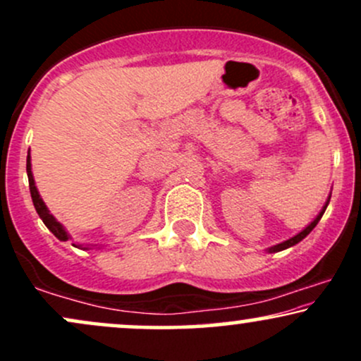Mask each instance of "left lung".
Wrapping results in <instances>:
<instances>
[{"label":"left lung","instance_id":"left-lung-1","mask_svg":"<svg viewBox=\"0 0 361 361\" xmlns=\"http://www.w3.org/2000/svg\"><path fill=\"white\" fill-rule=\"evenodd\" d=\"M329 198L331 197H327V200H326V204H324V207H322V210L321 212L317 214V217L314 219L312 222L309 224L307 227H305V229H302L299 234H295L293 235V238H290V239H287V241H283V243H280V244H275V246H271V247H268V252H279V251H283V250H287V247H292V246H295L297 243H300L302 239L305 238V235H309V233L310 231L314 229V227L317 226V222L321 221V217H322V214L326 212V207H327V204H329Z\"/></svg>","mask_w":361,"mask_h":361}]
</instances>
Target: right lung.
I'll list each match as a JSON object with an SVG mask.
<instances>
[{
  "label": "right lung",
  "mask_w": 361,
  "mask_h": 361,
  "mask_svg": "<svg viewBox=\"0 0 361 361\" xmlns=\"http://www.w3.org/2000/svg\"><path fill=\"white\" fill-rule=\"evenodd\" d=\"M27 175H28V186H30V195H32V202H34V207L37 210V214H39V217L42 219V222L47 226V229L51 231V233L56 235L59 241H68V239H71V235L68 234V231L64 229V226H62L61 222H57V219L54 217V215L49 212L47 205L44 204V200L40 198V193L39 190H37L35 186V180H34V175H32V163H30V152H28L27 156ZM74 247H81V250H90L88 246H82V244H74Z\"/></svg>",
  "instance_id": "1"
}]
</instances>
